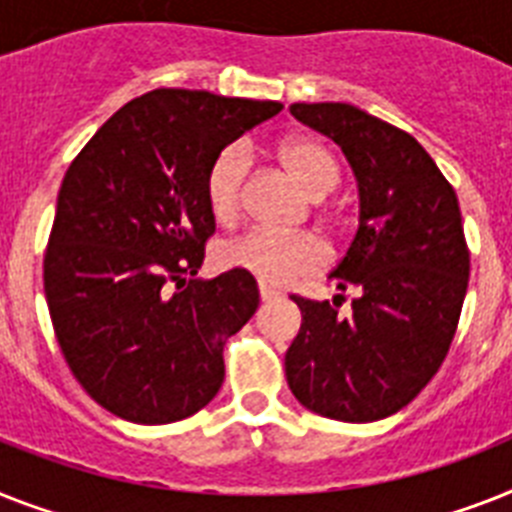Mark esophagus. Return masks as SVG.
Instances as JSON below:
<instances>
[{"instance_id": "esophagus-1", "label": "esophagus", "mask_w": 512, "mask_h": 512, "mask_svg": "<svg viewBox=\"0 0 512 512\" xmlns=\"http://www.w3.org/2000/svg\"><path fill=\"white\" fill-rule=\"evenodd\" d=\"M259 295H261V301L269 303V301H274V298H280V290H274V287L259 282Z\"/></svg>"}]
</instances>
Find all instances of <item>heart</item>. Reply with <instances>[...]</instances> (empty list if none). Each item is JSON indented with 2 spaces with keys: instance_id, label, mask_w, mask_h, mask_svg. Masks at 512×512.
<instances>
[{
  "instance_id": "heart-1",
  "label": "heart",
  "mask_w": 512,
  "mask_h": 512,
  "mask_svg": "<svg viewBox=\"0 0 512 512\" xmlns=\"http://www.w3.org/2000/svg\"><path fill=\"white\" fill-rule=\"evenodd\" d=\"M280 159L295 183L308 196L322 198L340 180L335 156L316 138H287L280 146ZM251 170V151L246 143H230L214 156L206 172V204L217 222H232L243 204V185ZM327 261V251L314 235H282V232L253 227L238 238L225 240L217 248V264L238 269L266 285H285L295 277L316 272Z\"/></svg>"
}]
</instances>
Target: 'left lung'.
Wrapping results in <instances>:
<instances>
[{
    "label": "left lung",
    "instance_id": "obj_1",
    "mask_svg": "<svg viewBox=\"0 0 512 512\" xmlns=\"http://www.w3.org/2000/svg\"><path fill=\"white\" fill-rule=\"evenodd\" d=\"M290 114L340 146L361 211L329 274L358 290L353 314L293 298L303 322L285 377L308 411L369 424L411 403L450 350L471 272L458 196L413 135L374 114L342 101L293 104Z\"/></svg>",
    "mask_w": 512,
    "mask_h": 512
}]
</instances>
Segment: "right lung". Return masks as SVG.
I'll list each match as a JSON object with an SVG mask.
<instances>
[{"label":"right lung","mask_w":512,"mask_h":512,"mask_svg":"<svg viewBox=\"0 0 512 512\" xmlns=\"http://www.w3.org/2000/svg\"><path fill=\"white\" fill-rule=\"evenodd\" d=\"M280 101L156 88L109 117L67 167L44 293L80 387L133 424L193 416L225 382L227 337L259 308L251 274L196 280L214 235L206 172Z\"/></svg>","instance_id":"add662e5"}]
</instances>
